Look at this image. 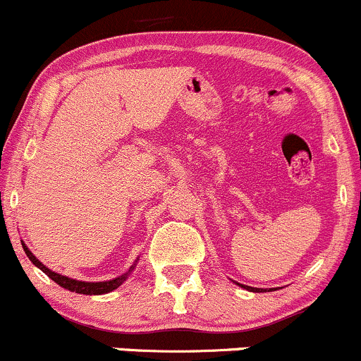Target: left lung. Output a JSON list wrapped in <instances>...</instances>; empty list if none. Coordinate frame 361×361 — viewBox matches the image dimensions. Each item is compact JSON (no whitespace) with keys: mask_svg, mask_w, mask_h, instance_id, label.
I'll return each mask as SVG.
<instances>
[{"mask_svg":"<svg viewBox=\"0 0 361 361\" xmlns=\"http://www.w3.org/2000/svg\"><path fill=\"white\" fill-rule=\"evenodd\" d=\"M235 285H239V287L244 288V290H250V292H263V288H255V287H250V285H243V283H238V281H234Z\"/></svg>","mask_w":361,"mask_h":361,"instance_id":"8db88e82","label":"left lung"}]
</instances>
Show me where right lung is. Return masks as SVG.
Masks as SVG:
<instances>
[{
  "instance_id": "right-lung-1",
  "label": "right lung",
  "mask_w": 361,
  "mask_h": 361,
  "mask_svg": "<svg viewBox=\"0 0 361 361\" xmlns=\"http://www.w3.org/2000/svg\"><path fill=\"white\" fill-rule=\"evenodd\" d=\"M22 246H23L25 255L28 256V259H30L37 268H40V270H42L45 275L49 276V279L56 281L57 285H61L62 288L71 290V292H76V293H82V295H103V293H109V292H111V290L118 288L120 285H122L123 281L128 279V275H130L132 270H134L135 264H137V261H135V263L132 264L130 268H128V271L123 273V275L117 276V279H111V280H106V281H82V280L69 279V276L61 275V273L49 270V268L45 267L42 261H39L35 258V255L30 250H28L27 244L22 243Z\"/></svg>"
}]
</instances>
